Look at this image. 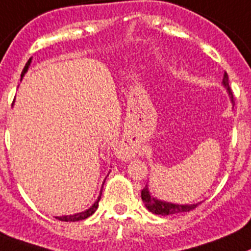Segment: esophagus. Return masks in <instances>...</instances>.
I'll list each match as a JSON object with an SVG mask.
<instances>
[{"mask_svg":"<svg viewBox=\"0 0 251 251\" xmlns=\"http://www.w3.org/2000/svg\"><path fill=\"white\" fill-rule=\"evenodd\" d=\"M122 156H126V158H129L130 155H132V151L130 150H122Z\"/></svg>","mask_w":251,"mask_h":251,"instance_id":"obj_1","label":"esophagus"}]
</instances>
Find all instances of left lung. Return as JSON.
Listing matches in <instances>:
<instances>
[{
	"label": "left lung",
	"instance_id": "8db88e82",
	"mask_svg": "<svg viewBox=\"0 0 251 251\" xmlns=\"http://www.w3.org/2000/svg\"><path fill=\"white\" fill-rule=\"evenodd\" d=\"M223 84H225V87L227 88L229 95H232V93H231V87H229L228 84V75H227V73H225V76H223ZM232 101H233V97H232ZM141 199H142V201L145 202L146 208H148L151 213L159 214V215H171V214H177V213L190 212V210H192V209H195L196 206H198V204L176 205V204H171V202L160 201V200L152 198V196L150 195L148 186H145V187L142 188V191H141Z\"/></svg>",
	"mask_w": 251,
	"mask_h": 251
}]
</instances>
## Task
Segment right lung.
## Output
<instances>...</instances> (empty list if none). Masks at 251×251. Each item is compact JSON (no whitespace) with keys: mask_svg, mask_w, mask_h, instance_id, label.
<instances>
[{"mask_svg":"<svg viewBox=\"0 0 251 251\" xmlns=\"http://www.w3.org/2000/svg\"><path fill=\"white\" fill-rule=\"evenodd\" d=\"M29 65H30V59L28 60V63L25 64V66H24V69H23L22 72V76L25 74V72L28 70ZM101 194L102 192H100V196H99V199L96 200V202L91 206L88 210H86V212L83 213H78V214H73V215H65V217H56V219H59V221H63V222H76V221H82V219H86L88 218L90 215H92L93 213L96 212L97 206H99V201H100L101 199Z\"/></svg>","mask_w":251,"mask_h":251,"instance_id":"add662e5","label":"right lung"}]
</instances>
